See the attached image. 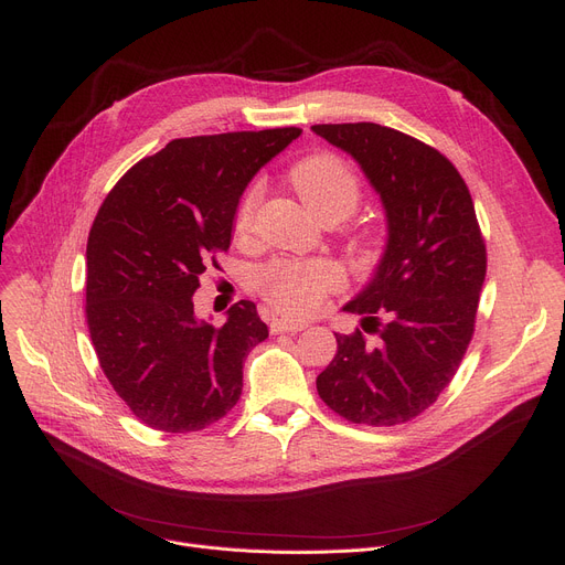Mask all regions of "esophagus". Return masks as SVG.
Instances as JSON below:
<instances>
[{
    "mask_svg": "<svg viewBox=\"0 0 565 565\" xmlns=\"http://www.w3.org/2000/svg\"><path fill=\"white\" fill-rule=\"evenodd\" d=\"M307 328V322L302 320H290V318H273L270 322V332L281 334V332H302Z\"/></svg>",
    "mask_w": 565,
    "mask_h": 565,
    "instance_id": "34e87169",
    "label": "esophagus"
}]
</instances>
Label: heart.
I'll list each match as a JSON object with an SVG mask.
<instances>
[{"mask_svg": "<svg viewBox=\"0 0 565 565\" xmlns=\"http://www.w3.org/2000/svg\"><path fill=\"white\" fill-rule=\"evenodd\" d=\"M290 183L300 192L305 203L322 220L337 215L345 220L354 213L362 199V183L341 158L332 153L309 156L290 169ZM260 201V185L254 183L243 194L235 211V231H247L254 222ZM345 286V273L337 260L305 258L277 260L258 275V290L263 298L286 316L316 313L328 295Z\"/></svg>", "mask_w": 565, "mask_h": 565, "instance_id": "obj_1", "label": "heart"}]
</instances>
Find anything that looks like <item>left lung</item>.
<instances>
[{
  "instance_id": "1",
  "label": "left lung",
  "mask_w": 565,
  "mask_h": 565,
  "mask_svg": "<svg viewBox=\"0 0 565 565\" xmlns=\"http://www.w3.org/2000/svg\"><path fill=\"white\" fill-rule=\"evenodd\" d=\"M311 130L360 162L390 226L373 279L343 307L379 343L334 334L318 396L352 424H407L449 387L473 337L488 267L477 211L451 160L419 139L377 124Z\"/></svg>"
}]
</instances>
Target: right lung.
<instances>
[{
    "instance_id": "1",
    "label": "right lung",
    "mask_w": 565,
    "mask_h": 565,
    "mask_svg": "<svg viewBox=\"0 0 565 565\" xmlns=\"http://www.w3.org/2000/svg\"><path fill=\"white\" fill-rule=\"evenodd\" d=\"M300 135L173 139L105 196L86 243V324L105 377L148 428L203 430L241 398L245 358L267 324L241 300L215 328L194 316L192 295L231 245L247 183Z\"/></svg>"
}]
</instances>
